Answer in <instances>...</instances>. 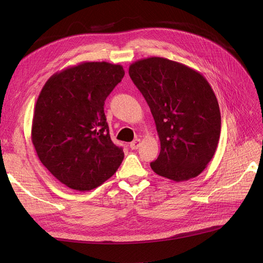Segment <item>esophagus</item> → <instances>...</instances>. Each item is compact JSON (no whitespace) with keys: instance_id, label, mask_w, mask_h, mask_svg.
<instances>
[{"instance_id":"1","label":"esophagus","mask_w":263,"mask_h":263,"mask_svg":"<svg viewBox=\"0 0 263 263\" xmlns=\"http://www.w3.org/2000/svg\"><path fill=\"white\" fill-rule=\"evenodd\" d=\"M140 142H141V140L139 139V138H137V139H135V140H133L132 142H130V148L133 149V150H135V149H138L139 147H140Z\"/></svg>"}]
</instances>
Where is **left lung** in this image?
<instances>
[{"label":"left lung","instance_id":"8db88e82","mask_svg":"<svg viewBox=\"0 0 263 263\" xmlns=\"http://www.w3.org/2000/svg\"><path fill=\"white\" fill-rule=\"evenodd\" d=\"M128 72L148 103L160 140L151 169L176 182L196 178L220 136L219 105L211 84L198 71L162 57L135 61Z\"/></svg>","mask_w":263,"mask_h":263}]
</instances>
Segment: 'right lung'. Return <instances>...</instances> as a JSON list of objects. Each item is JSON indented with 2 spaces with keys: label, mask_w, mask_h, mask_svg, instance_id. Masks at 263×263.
Wrapping results in <instances>:
<instances>
[{
  "label": "right lung",
  "mask_w": 263,
  "mask_h": 263,
  "mask_svg": "<svg viewBox=\"0 0 263 263\" xmlns=\"http://www.w3.org/2000/svg\"><path fill=\"white\" fill-rule=\"evenodd\" d=\"M124 74L121 65L85 61L52 74L39 93L31 142L47 170L70 189L100 186L123 161V149L109 136L104 101Z\"/></svg>",
  "instance_id": "add662e5"
}]
</instances>
